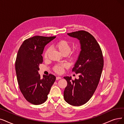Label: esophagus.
I'll list each match as a JSON object with an SVG mask.
<instances>
[{
    "label": "esophagus",
    "instance_id": "obj_1",
    "mask_svg": "<svg viewBox=\"0 0 124 124\" xmlns=\"http://www.w3.org/2000/svg\"><path fill=\"white\" fill-rule=\"evenodd\" d=\"M56 79V80H59V79H62V77H59V76H57Z\"/></svg>",
    "mask_w": 124,
    "mask_h": 124
}]
</instances>
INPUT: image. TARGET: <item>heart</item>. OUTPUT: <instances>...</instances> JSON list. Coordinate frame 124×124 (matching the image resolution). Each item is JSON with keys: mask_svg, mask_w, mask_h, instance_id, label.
I'll return each instance as SVG.
<instances>
[{"mask_svg": "<svg viewBox=\"0 0 124 124\" xmlns=\"http://www.w3.org/2000/svg\"><path fill=\"white\" fill-rule=\"evenodd\" d=\"M55 47L57 50L60 52L62 54H66L67 55L71 51V45L67 41L65 40H61L56 42L55 45ZM48 50H47L45 53V57H47V55L48 53ZM65 65H56L54 67V70L56 72L58 73H61L63 71V68Z\"/></svg>", "mask_w": 124, "mask_h": 124, "instance_id": "obj_1", "label": "heart"}]
</instances>
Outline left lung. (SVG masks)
Instances as JSON below:
<instances>
[{"mask_svg": "<svg viewBox=\"0 0 124 124\" xmlns=\"http://www.w3.org/2000/svg\"><path fill=\"white\" fill-rule=\"evenodd\" d=\"M67 34L78 39L81 50L72 69L79 74V79L63 77L67 81L63 97L69 104L78 106L86 103L95 93L101 76L103 57L99 45L89 32L80 31Z\"/></svg>", "mask_w": 124, "mask_h": 124, "instance_id": "left-lung-1", "label": "left lung"}]
</instances>
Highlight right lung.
<instances>
[{
    "label": "right lung",
    "instance_id": "add662e5",
    "mask_svg": "<svg viewBox=\"0 0 124 124\" xmlns=\"http://www.w3.org/2000/svg\"><path fill=\"white\" fill-rule=\"evenodd\" d=\"M56 37L34 36L25 40L16 57L15 69L20 90L24 98L34 105L45 102L56 77L52 74L41 78L38 71L43 62L45 46Z\"/></svg>",
    "mask_w": 124,
    "mask_h": 124
}]
</instances>
